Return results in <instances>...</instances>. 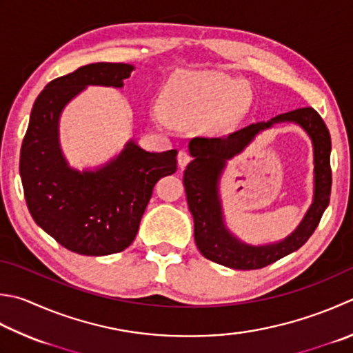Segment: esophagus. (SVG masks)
<instances>
[{
    "instance_id": "esophagus-1",
    "label": "esophagus",
    "mask_w": 353,
    "mask_h": 353,
    "mask_svg": "<svg viewBox=\"0 0 353 353\" xmlns=\"http://www.w3.org/2000/svg\"><path fill=\"white\" fill-rule=\"evenodd\" d=\"M190 161H191V156L186 153V151H179V154H177V163H179V167H181L182 170L186 167V165L190 163Z\"/></svg>"
}]
</instances>
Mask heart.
Returning a JSON list of instances; mask_svg holds the SVG:
<instances>
[{"label":"heart","mask_w":353,"mask_h":353,"mask_svg":"<svg viewBox=\"0 0 353 353\" xmlns=\"http://www.w3.org/2000/svg\"><path fill=\"white\" fill-rule=\"evenodd\" d=\"M250 101L248 88L236 78L217 72H183L170 81L163 103H154L151 114L163 128L172 122H205L210 130H223L245 114Z\"/></svg>","instance_id":"heart-1"}]
</instances>
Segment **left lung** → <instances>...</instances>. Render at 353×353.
Masks as SVG:
<instances>
[{"label":"left lung","instance_id":"obj_1","mask_svg":"<svg viewBox=\"0 0 353 353\" xmlns=\"http://www.w3.org/2000/svg\"><path fill=\"white\" fill-rule=\"evenodd\" d=\"M277 123H295L310 136L314 148V197L305 217L288 238L266 245H251L230 232L224 222L219 181L227 161L239 154L254 136ZM330 134L326 123L314 108H299L268 122L251 123L226 137H194L188 150L192 161L183 172L188 208L194 219V240L205 259L231 269L251 271L274 263L306 243L319 226L329 205Z\"/></svg>","mask_w":353,"mask_h":353}]
</instances>
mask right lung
Segmentation results:
<instances>
[{"mask_svg": "<svg viewBox=\"0 0 353 353\" xmlns=\"http://www.w3.org/2000/svg\"><path fill=\"white\" fill-rule=\"evenodd\" d=\"M134 65L94 62L53 79L33 103L19 156L32 217L59 245L81 255H110L131 245L161 177L177 170V150L153 153L130 139L94 168L70 167L59 142L65 105L88 85L122 88Z\"/></svg>", "mask_w": 353, "mask_h": 353, "instance_id": "1", "label": "right lung"}]
</instances>
